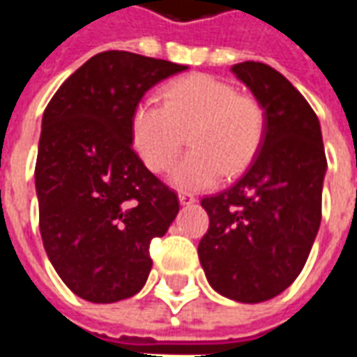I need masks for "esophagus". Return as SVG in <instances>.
Returning <instances> with one entry per match:
<instances>
[{
    "label": "esophagus",
    "mask_w": 357,
    "mask_h": 357,
    "mask_svg": "<svg viewBox=\"0 0 357 357\" xmlns=\"http://www.w3.org/2000/svg\"><path fill=\"white\" fill-rule=\"evenodd\" d=\"M197 201V197L191 193H179V202L185 206V204H193V202Z\"/></svg>",
    "instance_id": "obj_1"
}]
</instances>
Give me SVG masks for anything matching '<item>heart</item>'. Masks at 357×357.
<instances>
[{
    "label": "heart",
    "mask_w": 357,
    "mask_h": 357,
    "mask_svg": "<svg viewBox=\"0 0 357 357\" xmlns=\"http://www.w3.org/2000/svg\"><path fill=\"white\" fill-rule=\"evenodd\" d=\"M266 135V110L248 93L210 74H191L164 88V102L141 101L132 116L133 147L155 174L170 170L174 185L206 189L255 160Z\"/></svg>",
    "instance_id": "obj_1"
}]
</instances>
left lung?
I'll use <instances>...</instances> for the list:
<instances>
[{"label": "left lung", "instance_id": "8db88e82", "mask_svg": "<svg viewBox=\"0 0 357 357\" xmlns=\"http://www.w3.org/2000/svg\"><path fill=\"white\" fill-rule=\"evenodd\" d=\"M266 110L262 147L243 178L201 201L210 225L199 258L212 289L256 304L300 275L321 224L327 158L314 109L264 63L231 68Z\"/></svg>", "mask_w": 357, "mask_h": 357}]
</instances>
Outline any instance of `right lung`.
I'll list each match as a JSON object with an SVG mask.
<instances>
[{
	"label": "right lung",
	"instance_id": "right-lung-1",
	"mask_svg": "<svg viewBox=\"0 0 357 357\" xmlns=\"http://www.w3.org/2000/svg\"><path fill=\"white\" fill-rule=\"evenodd\" d=\"M185 68L102 51L45 107L34 172L40 233L59 277L88 302L137 294L153 266L151 241L178 216V195L133 151L132 116L147 89Z\"/></svg>",
	"mask_w": 357,
	"mask_h": 357
}]
</instances>
